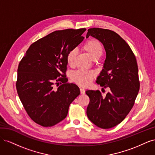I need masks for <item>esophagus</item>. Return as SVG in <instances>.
<instances>
[{
    "mask_svg": "<svg viewBox=\"0 0 155 155\" xmlns=\"http://www.w3.org/2000/svg\"><path fill=\"white\" fill-rule=\"evenodd\" d=\"M80 93H81V94H85V89H84L83 88H80Z\"/></svg>",
    "mask_w": 155,
    "mask_h": 155,
    "instance_id": "1",
    "label": "esophagus"
}]
</instances>
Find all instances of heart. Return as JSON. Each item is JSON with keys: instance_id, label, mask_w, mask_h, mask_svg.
<instances>
[{"instance_id": "heart-1", "label": "heart", "mask_w": 155, "mask_h": 155, "mask_svg": "<svg viewBox=\"0 0 155 155\" xmlns=\"http://www.w3.org/2000/svg\"><path fill=\"white\" fill-rule=\"evenodd\" d=\"M83 49L85 50L89 56L93 60L99 59L104 53V48L99 41L96 39H90L87 41L83 45ZM77 55L76 49H72L68 51L67 54V62L70 66H73L75 59ZM96 74L91 70H78L72 74V80L81 86H87L92 81Z\"/></svg>"}]
</instances>
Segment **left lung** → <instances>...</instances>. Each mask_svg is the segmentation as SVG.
<instances>
[{"label": "left lung", "instance_id": "1", "mask_svg": "<svg viewBox=\"0 0 155 155\" xmlns=\"http://www.w3.org/2000/svg\"><path fill=\"white\" fill-rule=\"evenodd\" d=\"M91 35L104 45L106 51L96 83L109 91L105 97L100 91H86L90 98L87 114L98 127L110 129L120 124L134 104L140 89L138 64L129 45L116 32L92 28L87 38Z\"/></svg>", "mask_w": 155, "mask_h": 155}]
</instances>
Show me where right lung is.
I'll return each mask as SVG.
<instances>
[{"label": "right lung", "mask_w": 155, "mask_h": 155, "mask_svg": "<svg viewBox=\"0 0 155 155\" xmlns=\"http://www.w3.org/2000/svg\"><path fill=\"white\" fill-rule=\"evenodd\" d=\"M85 28L57 30L31 44L18 64L16 88L30 118L51 127L66 118L79 87L67 83V54L83 41ZM61 82L58 89L54 83Z\"/></svg>", "instance_id": "1"}]
</instances>
